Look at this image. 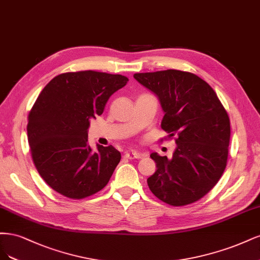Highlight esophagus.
<instances>
[{
  "label": "esophagus",
  "instance_id": "obj_1",
  "mask_svg": "<svg viewBox=\"0 0 260 260\" xmlns=\"http://www.w3.org/2000/svg\"><path fill=\"white\" fill-rule=\"evenodd\" d=\"M142 156H144V155H142L139 152H137V151H135V150H132V151H127V152L124 153V157L128 158V160H133V158H141Z\"/></svg>",
  "mask_w": 260,
  "mask_h": 260
}]
</instances>
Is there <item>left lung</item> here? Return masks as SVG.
<instances>
[{
  "label": "left lung",
  "instance_id": "8db88e82",
  "mask_svg": "<svg viewBox=\"0 0 260 260\" xmlns=\"http://www.w3.org/2000/svg\"><path fill=\"white\" fill-rule=\"evenodd\" d=\"M141 85L154 93L164 111L161 127L176 136L172 158L153 152L155 173L147 179L164 203L182 206L211 191L227 165L230 120L214 89L198 75L164 70L135 73Z\"/></svg>",
  "mask_w": 260,
  "mask_h": 260
}]
</instances>
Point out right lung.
Listing matches in <instances>:
<instances>
[{"instance_id": "right-lung-1", "label": "right lung", "mask_w": 260, "mask_h": 260, "mask_svg": "<svg viewBox=\"0 0 260 260\" xmlns=\"http://www.w3.org/2000/svg\"><path fill=\"white\" fill-rule=\"evenodd\" d=\"M121 74L97 71L57 75L41 91L28 116L32 160L47 185L70 199H84L110 180L121 153L88 145L90 119L102 115L110 96L126 85Z\"/></svg>"}]
</instances>
